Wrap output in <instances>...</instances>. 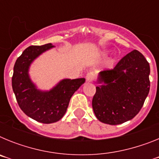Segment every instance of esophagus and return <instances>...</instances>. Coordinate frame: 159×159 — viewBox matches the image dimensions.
<instances>
[{
  "label": "esophagus",
  "instance_id": "1",
  "mask_svg": "<svg viewBox=\"0 0 159 159\" xmlns=\"http://www.w3.org/2000/svg\"><path fill=\"white\" fill-rule=\"evenodd\" d=\"M95 78V75H94L93 72H88L86 75V80L87 82H92Z\"/></svg>",
  "mask_w": 159,
  "mask_h": 159
}]
</instances>
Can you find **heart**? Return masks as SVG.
I'll return each mask as SVG.
<instances>
[{
  "mask_svg": "<svg viewBox=\"0 0 159 159\" xmlns=\"http://www.w3.org/2000/svg\"><path fill=\"white\" fill-rule=\"evenodd\" d=\"M110 52H111V51H109V50H107V51H104L103 52H102V56L103 57H107L108 55L110 54Z\"/></svg>",
  "mask_w": 159,
  "mask_h": 159,
  "instance_id": "b5f03b06",
  "label": "heart"
}]
</instances>
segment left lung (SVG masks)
<instances>
[{
  "label": "left lung",
  "mask_w": 159,
  "mask_h": 159,
  "mask_svg": "<svg viewBox=\"0 0 159 159\" xmlns=\"http://www.w3.org/2000/svg\"><path fill=\"white\" fill-rule=\"evenodd\" d=\"M150 64L137 50L125 56L112 70L100 71L92 108L99 121L118 125L141 110L150 91Z\"/></svg>",
  "instance_id": "obj_1"
}]
</instances>
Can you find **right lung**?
Segmentation results:
<instances>
[{
  "label": "right lung",
  "instance_id": "obj_1",
  "mask_svg": "<svg viewBox=\"0 0 159 159\" xmlns=\"http://www.w3.org/2000/svg\"><path fill=\"white\" fill-rule=\"evenodd\" d=\"M53 48L52 43L27 48L16 60L12 78V90L20 109L31 119L47 124L62 119L72 95L85 83L84 78L63 79L51 89L37 88L29 75L31 64Z\"/></svg>",
  "mask_w": 159,
  "mask_h": 159
}]
</instances>
